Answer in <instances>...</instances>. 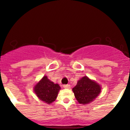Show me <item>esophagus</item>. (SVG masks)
Segmentation results:
<instances>
[{
	"mask_svg": "<svg viewBox=\"0 0 130 130\" xmlns=\"http://www.w3.org/2000/svg\"><path fill=\"white\" fill-rule=\"evenodd\" d=\"M63 87L65 88V89H70V85H69V84H64L63 85Z\"/></svg>",
	"mask_w": 130,
	"mask_h": 130,
	"instance_id": "esophagus-1",
	"label": "esophagus"
}]
</instances>
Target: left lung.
<instances>
[{"instance_id":"left-lung-1","label":"left lung","mask_w":130,"mask_h":130,"mask_svg":"<svg viewBox=\"0 0 130 130\" xmlns=\"http://www.w3.org/2000/svg\"><path fill=\"white\" fill-rule=\"evenodd\" d=\"M72 90L76 99L80 104H87L95 100L100 95L101 87L87 76H84L77 81L76 86Z\"/></svg>"}]
</instances>
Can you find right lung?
Wrapping results in <instances>:
<instances>
[{
  "label": "right lung",
  "instance_id": "right-lung-1",
  "mask_svg": "<svg viewBox=\"0 0 130 130\" xmlns=\"http://www.w3.org/2000/svg\"><path fill=\"white\" fill-rule=\"evenodd\" d=\"M34 89V92L40 100L51 104L56 100L60 87L58 84H54L46 76H44L35 85Z\"/></svg>",
  "mask_w": 130,
  "mask_h": 130
}]
</instances>
